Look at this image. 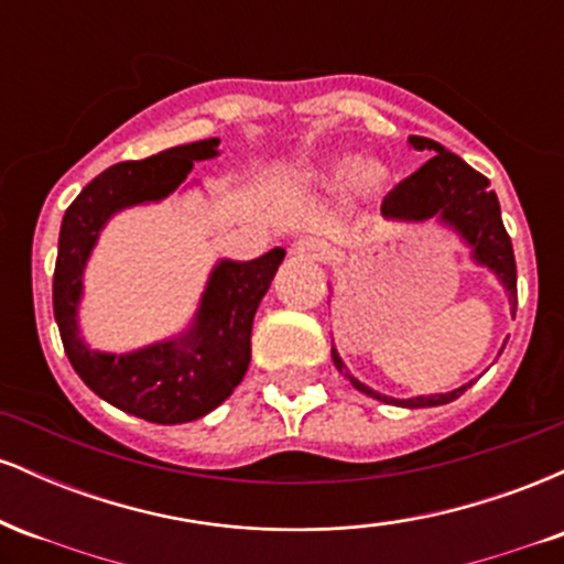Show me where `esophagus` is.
Instances as JSON below:
<instances>
[{
  "label": "esophagus",
  "mask_w": 564,
  "mask_h": 564,
  "mask_svg": "<svg viewBox=\"0 0 564 564\" xmlns=\"http://www.w3.org/2000/svg\"><path fill=\"white\" fill-rule=\"evenodd\" d=\"M291 254L310 257V260H326V257H328V243L321 241V238L304 236V238H300V241L291 243Z\"/></svg>",
  "instance_id": "34e87169"
}]
</instances>
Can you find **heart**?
Listing matches in <instances>:
<instances>
[{"label":"heart","instance_id":"1","mask_svg":"<svg viewBox=\"0 0 564 564\" xmlns=\"http://www.w3.org/2000/svg\"><path fill=\"white\" fill-rule=\"evenodd\" d=\"M384 177V170L373 161H355V159H345L332 170V180L334 183H366V185H377Z\"/></svg>","mask_w":564,"mask_h":564}]
</instances>
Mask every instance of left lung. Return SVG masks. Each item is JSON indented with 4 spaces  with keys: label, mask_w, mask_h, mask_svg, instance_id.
<instances>
[{
    "label": "left lung",
    "mask_w": 564,
    "mask_h": 564,
    "mask_svg": "<svg viewBox=\"0 0 564 564\" xmlns=\"http://www.w3.org/2000/svg\"><path fill=\"white\" fill-rule=\"evenodd\" d=\"M416 151L430 153V161L398 183L381 200V215L387 219H405V223H422V219L437 217L440 223L451 225L458 236L471 246V260L482 268H490L503 283L509 294L511 315L517 313V264L514 249H511V238L501 219V206H498L496 193L490 191V183L485 174L471 170L464 159L451 153L440 142L430 138H408ZM334 366L349 379L355 390L366 392L368 398H377L381 403L403 405V408H432L445 405L451 400L462 398L475 381L458 387V390L445 394H419V398L394 400L387 394H379L364 381H358L341 364L339 352L332 347Z\"/></svg>",
    "instance_id": "obj_1"
}]
</instances>
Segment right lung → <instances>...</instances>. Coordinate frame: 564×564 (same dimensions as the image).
Instances as JSON below:
<instances>
[{
    "label": "right lung",
    "instance_id": "right-lung-1",
    "mask_svg": "<svg viewBox=\"0 0 564 564\" xmlns=\"http://www.w3.org/2000/svg\"><path fill=\"white\" fill-rule=\"evenodd\" d=\"M217 138L177 145L142 161H121L97 174L66 209L57 241L53 307L63 349L84 384L106 403L153 424L206 416L241 384L251 360V323L286 251L251 262L223 260L212 270L196 321L177 339L108 355L84 345L76 323L84 264L102 225L127 206L161 200L191 174L193 161L215 159Z\"/></svg>",
    "mask_w": 564,
    "mask_h": 564
}]
</instances>
